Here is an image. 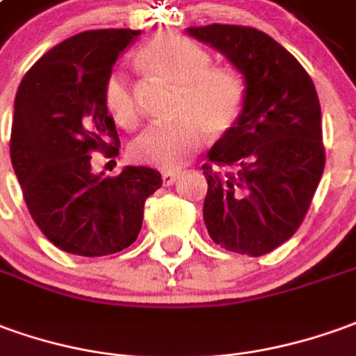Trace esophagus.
<instances>
[{"label":"esophagus","mask_w":356,"mask_h":356,"mask_svg":"<svg viewBox=\"0 0 356 356\" xmlns=\"http://www.w3.org/2000/svg\"><path fill=\"white\" fill-rule=\"evenodd\" d=\"M180 174L174 172V170H164L163 172V184L164 186H172L176 182V178H178Z\"/></svg>","instance_id":"1"}]
</instances>
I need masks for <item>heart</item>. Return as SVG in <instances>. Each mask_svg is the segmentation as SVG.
I'll return each instance as SVG.
<instances>
[{
  "label": "heart",
  "mask_w": 356,
  "mask_h": 356,
  "mask_svg": "<svg viewBox=\"0 0 356 356\" xmlns=\"http://www.w3.org/2000/svg\"><path fill=\"white\" fill-rule=\"evenodd\" d=\"M141 61L156 77L178 89L174 124L145 129L129 147L134 161L172 170L197 153L205 131L222 137L234 129L246 104V87L236 71L211 67L202 46L180 36H163L147 46ZM104 106L124 129L139 124L136 92L122 73H112L104 85Z\"/></svg>",
  "instance_id": "heart-1"
}]
</instances>
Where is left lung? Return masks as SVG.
Listing matches in <instances>:
<instances>
[{"label": "left lung", "mask_w": 356, "mask_h": 356, "mask_svg": "<svg viewBox=\"0 0 356 356\" xmlns=\"http://www.w3.org/2000/svg\"><path fill=\"white\" fill-rule=\"evenodd\" d=\"M186 33L220 51L246 87L238 124L202 166L205 227L220 248L264 256L295 234L322 178L318 92L295 56L257 29L207 24Z\"/></svg>", "instance_id": "1"}]
</instances>
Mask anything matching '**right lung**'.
I'll use <instances>...</instances> for the list:
<instances>
[{
	"label": "right lung",
	"mask_w": 356,
	"mask_h": 356,
	"mask_svg": "<svg viewBox=\"0 0 356 356\" xmlns=\"http://www.w3.org/2000/svg\"><path fill=\"white\" fill-rule=\"evenodd\" d=\"M141 31L102 29L71 36L44 54L19 85L11 163L26 207L44 236L67 254H116L134 244L145 200L163 186L159 170L126 166L95 174L90 154L116 156V124L104 85Z\"/></svg>",
	"instance_id": "obj_1"
}]
</instances>
